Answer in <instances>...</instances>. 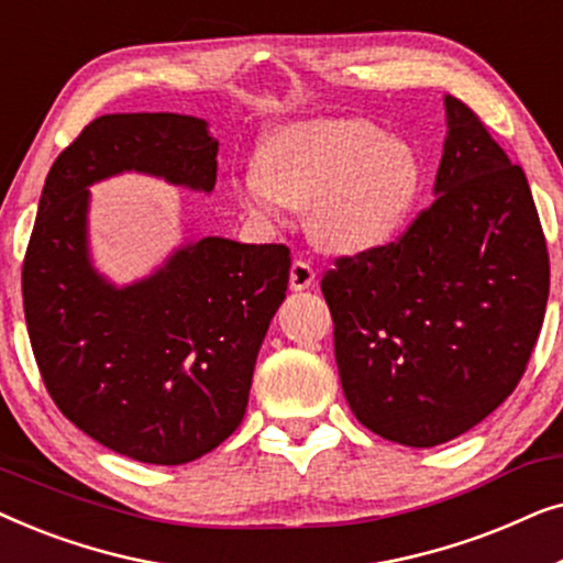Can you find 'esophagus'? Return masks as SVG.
<instances>
[{
  "label": "esophagus",
  "instance_id": "obj_1",
  "mask_svg": "<svg viewBox=\"0 0 563 563\" xmlns=\"http://www.w3.org/2000/svg\"><path fill=\"white\" fill-rule=\"evenodd\" d=\"M314 268H312V264L310 261H305V258H297L295 264H291V268H289V287L295 289V291H302V289H310L312 284H314Z\"/></svg>",
  "mask_w": 563,
  "mask_h": 563
}]
</instances>
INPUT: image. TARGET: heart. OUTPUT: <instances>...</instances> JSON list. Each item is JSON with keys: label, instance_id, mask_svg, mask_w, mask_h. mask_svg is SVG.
<instances>
[{"label": "heart", "instance_id": "heart-1", "mask_svg": "<svg viewBox=\"0 0 563 563\" xmlns=\"http://www.w3.org/2000/svg\"><path fill=\"white\" fill-rule=\"evenodd\" d=\"M418 153L364 118L307 120L282 128L258 153L235 195L251 214L279 220L310 205V233L322 249L364 253L395 238L420 191Z\"/></svg>", "mask_w": 563, "mask_h": 563}]
</instances>
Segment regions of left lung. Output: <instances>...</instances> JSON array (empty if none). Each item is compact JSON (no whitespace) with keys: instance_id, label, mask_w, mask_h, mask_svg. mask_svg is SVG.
I'll return each mask as SVG.
<instances>
[{"instance_id":"8db88e82","label":"left lung","mask_w":563,"mask_h":563,"mask_svg":"<svg viewBox=\"0 0 563 563\" xmlns=\"http://www.w3.org/2000/svg\"><path fill=\"white\" fill-rule=\"evenodd\" d=\"M445 120L435 202L320 282L349 407L412 449L453 441L512 395L549 302L526 174L461 99L445 97Z\"/></svg>"}]
</instances>
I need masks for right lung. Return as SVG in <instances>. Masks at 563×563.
<instances>
[{
  "label": "right lung",
  "mask_w": 563,
  "mask_h": 563,
  "mask_svg": "<svg viewBox=\"0 0 563 563\" xmlns=\"http://www.w3.org/2000/svg\"><path fill=\"white\" fill-rule=\"evenodd\" d=\"M120 172L212 191L218 141L189 114L130 112L91 120L60 151L22 261L27 335L76 428L128 459L179 466L241 426L291 258L282 243L202 238L118 289L89 261L87 187Z\"/></svg>",
  "instance_id": "add662e5"
}]
</instances>
